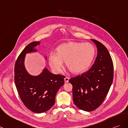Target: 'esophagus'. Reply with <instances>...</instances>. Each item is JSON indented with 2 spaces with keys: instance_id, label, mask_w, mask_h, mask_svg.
Returning a JSON list of instances; mask_svg holds the SVG:
<instances>
[{
  "instance_id": "obj_1",
  "label": "esophagus",
  "mask_w": 128,
  "mask_h": 128,
  "mask_svg": "<svg viewBox=\"0 0 128 128\" xmlns=\"http://www.w3.org/2000/svg\"><path fill=\"white\" fill-rule=\"evenodd\" d=\"M69 78H68V77H65V78H64V81L66 83L69 82Z\"/></svg>"
}]
</instances>
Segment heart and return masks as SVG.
Listing matches in <instances>:
<instances>
[{
	"instance_id": "heart-1",
	"label": "heart",
	"mask_w": 128,
	"mask_h": 128,
	"mask_svg": "<svg viewBox=\"0 0 128 128\" xmlns=\"http://www.w3.org/2000/svg\"><path fill=\"white\" fill-rule=\"evenodd\" d=\"M95 55L96 49L92 44L70 41L59 45L56 48V53H50L48 63L56 74L61 72L64 61L73 73L81 74L89 69Z\"/></svg>"
}]
</instances>
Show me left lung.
Returning a JSON list of instances; mask_svg holds the SVG:
<instances>
[{
  "mask_svg": "<svg viewBox=\"0 0 128 128\" xmlns=\"http://www.w3.org/2000/svg\"><path fill=\"white\" fill-rule=\"evenodd\" d=\"M91 40L98 50L94 64L86 72L69 80L73 87L74 103L88 112L94 110L102 103L114 78V65L108 50L99 41Z\"/></svg>",
  "mask_w": 128,
  "mask_h": 128,
  "instance_id": "1",
  "label": "left lung"
}]
</instances>
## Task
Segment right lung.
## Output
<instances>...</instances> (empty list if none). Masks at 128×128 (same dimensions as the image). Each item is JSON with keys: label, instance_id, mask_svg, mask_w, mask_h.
I'll list each match as a JSON object with an SVG mask.
<instances>
[{"label": "right lung", "instance_id": "add662e5", "mask_svg": "<svg viewBox=\"0 0 128 128\" xmlns=\"http://www.w3.org/2000/svg\"><path fill=\"white\" fill-rule=\"evenodd\" d=\"M40 44L34 41L28 44L20 53L14 66V83L20 99L29 110L38 114L48 111L54 105L56 94L63 86L65 78L63 75L51 73L46 67L37 76L31 75L26 70V54L38 52L36 47Z\"/></svg>", "mask_w": 128, "mask_h": 128}]
</instances>
